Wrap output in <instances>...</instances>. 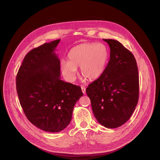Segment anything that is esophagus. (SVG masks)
Listing matches in <instances>:
<instances>
[{
	"label": "esophagus",
	"instance_id": "esophagus-1",
	"mask_svg": "<svg viewBox=\"0 0 160 160\" xmlns=\"http://www.w3.org/2000/svg\"><path fill=\"white\" fill-rule=\"evenodd\" d=\"M81 90L84 94L86 93V88L84 87H81Z\"/></svg>",
	"mask_w": 160,
	"mask_h": 160
}]
</instances>
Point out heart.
I'll use <instances>...</instances> for the list:
<instances>
[{
  "instance_id": "b5f03b06",
  "label": "heart",
  "mask_w": 160,
  "mask_h": 160,
  "mask_svg": "<svg viewBox=\"0 0 160 160\" xmlns=\"http://www.w3.org/2000/svg\"><path fill=\"white\" fill-rule=\"evenodd\" d=\"M109 48L102 43H84L70 49L68 61H61V71L68 81H73L80 67V73L88 80L99 78L104 72L109 59Z\"/></svg>"
}]
</instances>
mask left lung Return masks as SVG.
<instances>
[{
  "mask_svg": "<svg viewBox=\"0 0 160 160\" xmlns=\"http://www.w3.org/2000/svg\"><path fill=\"white\" fill-rule=\"evenodd\" d=\"M110 58L102 74L86 89L99 124L117 128L130 118L139 98V76L133 54L119 42L103 39Z\"/></svg>",
  "mask_w": 160,
  "mask_h": 160,
  "instance_id": "8db88e82",
  "label": "left lung"
}]
</instances>
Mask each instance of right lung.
Instances as JSON below:
<instances>
[{"label": "right lung", "mask_w": 160, "mask_h": 160, "mask_svg": "<svg viewBox=\"0 0 160 160\" xmlns=\"http://www.w3.org/2000/svg\"><path fill=\"white\" fill-rule=\"evenodd\" d=\"M60 40L33 48L24 58L16 79L20 105L33 125L57 132L70 124L73 107L82 96L79 86L60 79L54 51Z\"/></svg>", "instance_id": "obj_1"}]
</instances>
